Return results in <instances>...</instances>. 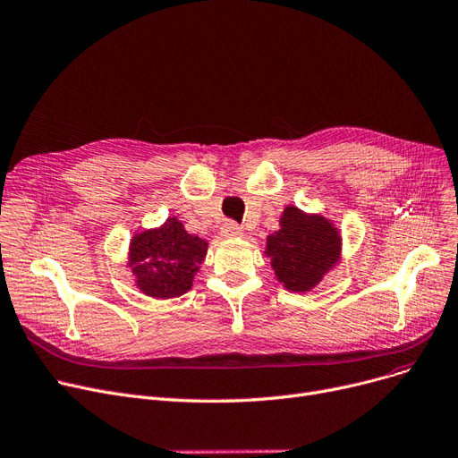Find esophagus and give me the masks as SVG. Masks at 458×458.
Here are the masks:
<instances>
[{
  "instance_id": "obj_1",
  "label": "esophagus",
  "mask_w": 458,
  "mask_h": 458,
  "mask_svg": "<svg viewBox=\"0 0 458 458\" xmlns=\"http://www.w3.org/2000/svg\"><path fill=\"white\" fill-rule=\"evenodd\" d=\"M222 234L224 236H240L242 234V225L236 224L234 220H227L222 227Z\"/></svg>"
}]
</instances>
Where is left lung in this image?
<instances>
[{
    "label": "left lung",
    "mask_w": 458,
    "mask_h": 458,
    "mask_svg": "<svg viewBox=\"0 0 458 458\" xmlns=\"http://www.w3.org/2000/svg\"><path fill=\"white\" fill-rule=\"evenodd\" d=\"M267 257L276 276L288 290L312 288L338 260L340 236L321 216H307L300 208L286 207L281 229L267 236Z\"/></svg>",
    "instance_id": "left-lung-1"
}]
</instances>
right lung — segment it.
Returning <instances> with one entry per match:
<instances>
[{
  "label": "right lung",
  "instance_id": "1",
  "mask_svg": "<svg viewBox=\"0 0 458 458\" xmlns=\"http://www.w3.org/2000/svg\"><path fill=\"white\" fill-rule=\"evenodd\" d=\"M205 253L207 242L188 234L179 220L170 218L160 229L132 238L129 264L144 293L166 300L192 286Z\"/></svg>",
  "mask_w": 458,
  "mask_h": 458
}]
</instances>
